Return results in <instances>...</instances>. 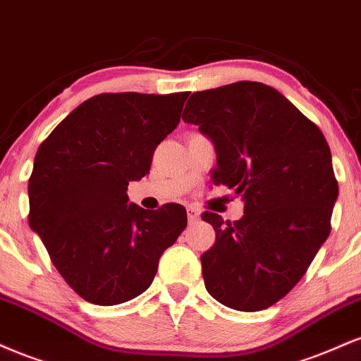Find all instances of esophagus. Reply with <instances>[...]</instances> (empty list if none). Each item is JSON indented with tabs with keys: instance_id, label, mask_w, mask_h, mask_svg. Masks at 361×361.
<instances>
[{
	"instance_id": "1",
	"label": "esophagus",
	"mask_w": 361,
	"mask_h": 361,
	"mask_svg": "<svg viewBox=\"0 0 361 361\" xmlns=\"http://www.w3.org/2000/svg\"><path fill=\"white\" fill-rule=\"evenodd\" d=\"M188 218H189V223H196L199 219V211L196 207H188Z\"/></svg>"
}]
</instances>
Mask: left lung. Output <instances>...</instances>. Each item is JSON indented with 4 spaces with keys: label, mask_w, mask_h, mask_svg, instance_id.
<instances>
[{
    "label": "left lung",
    "mask_w": 361,
    "mask_h": 361,
    "mask_svg": "<svg viewBox=\"0 0 361 361\" xmlns=\"http://www.w3.org/2000/svg\"><path fill=\"white\" fill-rule=\"evenodd\" d=\"M182 120L213 140V184L245 201L238 221L202 213L216 231L201 255L206 289L236 311L274 306L331 231L338 180L323 131L277 89L252 80L194 92Z\"/></svg>",
    "instance_id": "left-lung-1"
}]
</instances>
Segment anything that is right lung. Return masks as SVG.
<instances>
[{
    "label": "right lung",
    "mask_w": 361,
    "mask_h": 361,
    "mask_svg": "<svg viewBox=\"0 0 361 361\" xmlns=\"http://www.w3.org/2000/svg\"><path fill=\"white\" fill-rule=\"evenodd\" d=\"M188 96H92L38 147L28 224L63 281L87 302L116 306L145 292L162 253L188 226L184 206L147 211L128 204L126 194L179 125Z\"/></svg>",
    "instance_id": "obj_1"
}]
</instances>
